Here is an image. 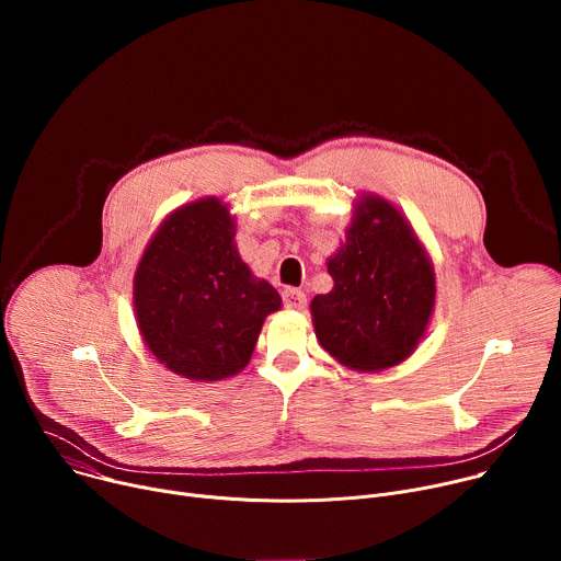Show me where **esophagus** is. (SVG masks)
Segmentation results:
<instances>
[{
	"instance_id": "esophagus-1",
	"label": "esophagus",
	"mask_w": 561,
	"mask_h": 561,
	"mask_svg": "<svg viewBox=\"0 0 561 561\" xmlns=\"http://www.w3.org/2000/svg\"><path fill=\"white\" fill-rule=\"evenodd\" d=\"M282 299H284V306L290 308V310H304L306 308V293L299 290V288H286L282 293Z\"/></svg>"
}]
</instances>
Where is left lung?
Listing matches in <instances>:
<instances>
[{
	"label": "left lung",
	"instance_id": "left-lung-1",
	"mask_svg": "<svg viewBox=\"0 0 561 561\" xmlns=\"http://www.w3.org/2000/svg\"><path fill=\"white\" fill-rule=\"evenodd\" d=\"M335 286L310 301L314 335L337 362L383 370L404 362L435 306V273L409 221L381 197L366 195L329 260Z\"/></svg>",
	"mask_w": 561,
	"mask_h": 561
}]
</instances>
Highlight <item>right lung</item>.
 I'll return each instance as SVG.
<instances>
[{
	"instance_id": "add662e5",
	"label": "right lung",
	"mask_w": 561,
	"mask_h": 561,
	"mask_svg": "<svg viewBox=\"0 0 561 561\" xmlns=\"http://www.w3.org/2000/svg\"><path fill=\"white\" fill-rule=\"evenodd\" d=\"M234 221L208 197L175 210L135 273L137 327L178 375L215 381L242 370L279 293L255 279L234 247Z\"/></svg>"
}]
</instances>
